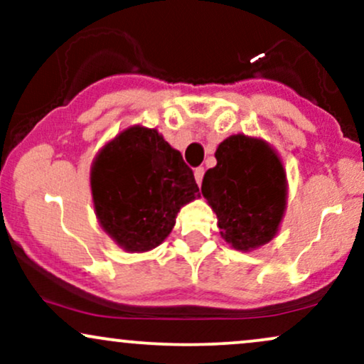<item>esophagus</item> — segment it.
Returning <instances> with one entry per match:
<instances>
[{
    "mask_svg": "<svg viewBox=\"0 0 364 364\" xmlns=\"http://www.w3.org/2000/svg\"><path fill=\"white\" fill-rule=\"evenodd\" d=\"M203 174H205V169H203V168H196L195 169V179H196V183H198V185H202Z\"/></svg>",
    "mask_w": 364,
    "mask_h": 364,
    "instance_id": "1",
    "label": "esophagus"
}]
</instances>
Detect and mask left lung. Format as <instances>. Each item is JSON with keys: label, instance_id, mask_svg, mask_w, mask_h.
Listing matches in <instances>:
<instances>
[{"label": "left lung", "instance_id": "8db88e82", "mask_svg": "<svg viewBox=\"0 0 364 364\" xmlns=\"http://www.w3.org/2000/svg\"><path fill=\"white\" fill-rule=\"evenodd\" d=\"M217 166L202 195L217 215L220 236L237 252H252L275 237L287 202L286 171L267 141L232 135L215 150Z\"/></svg>", "mask_w": 364, "mask_h": 364}]
</instances>
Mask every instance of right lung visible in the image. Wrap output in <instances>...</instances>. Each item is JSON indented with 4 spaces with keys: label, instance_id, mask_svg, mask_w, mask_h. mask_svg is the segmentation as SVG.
<instances>
[{
    "label": "right lung",
    "instance_id": "right-lung-1",
    "mask_svg": "<svg viewBox=\"0 0 364 364\" xmlns=\"http://www.w3.org/2000/svg\"><path fill=\"white\" fill-rule=\"evenodd\" d=\"M90 188L99 224L129 253L161 245L179 208L200 196L181 154L156 128L140 124L101 149L92 162Z\"/></svg>",
    "mask_w": 364,
    "mask_h": 364
}]
</instances>
